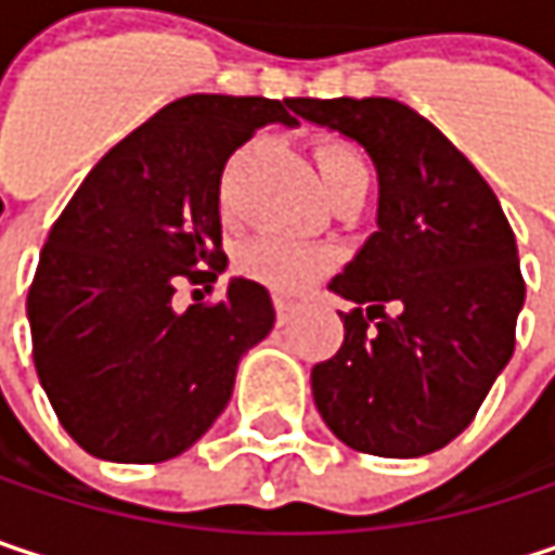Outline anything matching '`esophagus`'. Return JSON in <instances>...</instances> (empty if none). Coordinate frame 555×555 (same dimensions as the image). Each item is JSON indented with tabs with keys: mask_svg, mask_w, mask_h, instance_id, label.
<instances>
[{
	"mask_svg": "<svg viewBox=\"0 0 555 555\" xmlns=\"http://www.w3.org/2000/svg\"><path fill=\"white\" fill-rule=\"evenodd\" d=\"M295 311H298V305H295V301H285V298H276L279 324H288V321L295 318Z\"/></svg>",
	"mask_w": 555,
	"mask_h": 555,
	"instance_id": "obj_1",
	"label": "esophagus"
}]
</instances>
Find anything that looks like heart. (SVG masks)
Here are the masks:
<instances>
[{
	"instance_id": "1",
	"label": "heart",
	"mask_w": 555,
	"mask_h": 555,
	"mask_svg": "<svg viewBox=\"0 0 555 555\" xmlns=\"http://www.w3.org/2000/svg\"><path fill=\"white\" fill-rule=\"evenodd\" d=\"M314 164L324 192H337L350 176L363 172V160L347 144H318ZM331 270V257L318 247H301L288 241H257L244 250V273L276 292H305Z\"/></svg>"
}]
</instances>
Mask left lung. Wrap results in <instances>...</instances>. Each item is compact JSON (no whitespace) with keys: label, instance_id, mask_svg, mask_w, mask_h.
<instances>
[{"label":"left lung","instance_id":"left-lung-1","mask_svg":"<svg viewBox=\"0 0 555 555\" xmlns=\"http://www.w3.org/2000/svg\"><path fill=\"white\" fill-rule=\"evenodd\" d=\"M295 115L357 141L379 176V228L327 285L357 308L340 314V350L311 370L314 404L360 453L427 456L473 424L514 353V231L479 169L414 108L295 99Z\"/></svg>","mask_w":555,"mask_h":555}]
</instances>
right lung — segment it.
<instances>
[{
  "mask_svg": "<svg viewBox=\"0 0 555 555\" xmlns=\"http://www.w3.org/2000/svg\"><path fill=\"white\" fill-rule=\"evenodd\" d=\"M295 99L182 95L115 144L54 221L28 288L38 379L63 430L112 463H164L224 411L241 357L276 321L270 292L231 279L176 311L179 276L215 282L221 172Z\"/></svg>",
  "mask_w": 555,
  "mask_h": 555,
  "instance_id": "obj_1",
  "label": "right lung"
}]
</instances>
